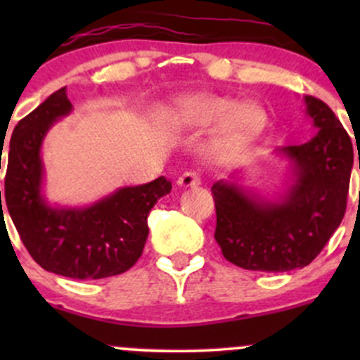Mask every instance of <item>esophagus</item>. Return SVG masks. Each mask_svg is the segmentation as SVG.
Segmentation results:
<instances>
[{
	"label": "esophagus",
	"mask_w": 360,
	"mask_h": 360,
	"mask_svg": "<svg viewBox=\"0 0 360 360\" xmlns=\"http://www.w3.org/2000/svg\"><path fill=\"white\" fill-rule=\"evenodd\" d=\"M177 184H179L181 188H195L200 184V176H198L195 170H186V172H183L179 176Z\"/></svg>",
	"instance_id": "esophagus-1"
}]
</instances>
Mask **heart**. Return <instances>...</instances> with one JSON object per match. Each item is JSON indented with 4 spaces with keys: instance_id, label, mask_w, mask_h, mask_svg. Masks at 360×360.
<instances>
[{
    "instance_id": "b5f03b06",
    "label": "heart",
    "mask_w": 360,
    "mask_h": 360,
    "mask_svg": "<svg viewBox=\"0 0 360 360\" xmlns=\"http://www.w3.org/2000/svg\"><path fill=\"white\" fill-rule=\"evenodd\" d=\"M264 112L252 104L238 106L228 97L193 94L177 99L165 112V123L172 129H202L224 122L217 143L235 146L256 136L264 125Z\"/></svg>"
}]
</instances>
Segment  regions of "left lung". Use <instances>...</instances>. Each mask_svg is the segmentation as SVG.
I'll return each mask as SVG.
<instances>
[{
    "instance_id": "left-lung-1",
    "label": "left lung",
    "mask_w": 360,
    "mask_h": 360,
    "mask_svg": "<svg viewBox=\"0 0 360 360\" xmlns=\"http://www.w3.org/2000/svg\"><path fill=\"white\" fill-rule=\"evenodd\" d=\"M317 134L278 153L291 160L294 181L277 202L259 200L237 183L212 184L221 252L245 270L289 271L310 264L340 226L347 210L354 148L335 112L304 97ZM360 169V157H359Z\"/></svg>"
}]
</instances>
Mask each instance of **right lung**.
Masks as SVG:
<instances>
[{"label":"right lung","instance_id":"1","mask_svg":"<svg viewBox=\"0 0 360 360\" xmlns=\"http://www.w3.org/2000/svg\"><path fill=\"white\" fill-rule=\"evenodd\" d=\"M71 110L64 86L17 123L8 146L5 202L25 249L46 271L79 281L112 277L141 257L150 233L148 214L170 193L172 183L162 176L141 186L120 188L83 209L50 207L41 195L39 151L53 122Z\"/></svg>","mask_w":360,"mask_h":360}]
</instances>
